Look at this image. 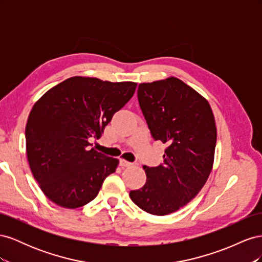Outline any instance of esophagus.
I'll return each mask as SVG.
<instances>
[{
	"label": "esophagus",
	"instance_id": "1",
	"mask_svg": "<svg viewBox=\"0 0 262 262\" xmlns=\"http://www.w3.org/2000/svg\"><path fill=\"white\" fill-rule=\"evenodd\" d=\"M131 165H132V163L123 160V158H120V166H122V167H129V166H131Z\"/></svg>",
	"mask_w": 262,
	"mask_h": 262
}]
</instances>
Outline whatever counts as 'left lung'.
<instances>
[{
	"label": "left lung",
	"instance_id": "8db88e82",
	"mask_svg": "<svg viewBox=\"0 0 262 262\" xmlns=\"http://www.w3.org/2000/svg\"><path fill=\"white\" fill-rule=\"evenodd\" d=\"M138 98L153 138L168 146L164 164L143 166L145 185L130 191V198L149 214L167 215L194 199L210 176L215 119L209 101L173 76L141 83Z\"/></svg>",
	"mask_w": 262,
	"mask_h": 262
}]
</instances>
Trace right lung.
Wrapping results in <instances>:
<instances>
[{
    "instance_id": "obj_1",
    "label": "right lung",
    "mask_w": 262,
    "mask_h": 262,
    "mask_svg": "<svg viewBox=\"0 0 262 262\" xmlns=\"http://www.w3.org/2000/svg\"><path fill=\"white\" fill-rule=\"evenodd\" d=\"M134 82L73 76L39 98L26 124V153L43 194L67 209L83 207L98 194L119 161L91 148L115 113L133 96Z\"/></svg>"
}]
</instances>
